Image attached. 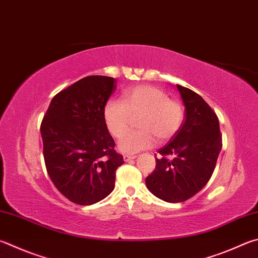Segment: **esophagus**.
<instances>
[{"mask_svg":"<svg viewBox=\"0 0 258 258\" xmlns=\"http://www.w3.org/2000/svg\"><path fill=\"white\" fill-rule=\"evenodd\" d=\"M137 158V156H131V154H124L123 156V159H124V161H130V160H133V159H135Z\"/></svg>","mask_w":258,"mask_h":258,"instance_id":"esophagus-1","label":"esophagus"}]
</instances>
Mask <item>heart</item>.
Segmentation results:
<instances>
[{
    "mask_svg": "<svg viewBox=\"0 0 258 258\" xmlns=\"http://www.w3.org/2000/svg\"><path fill=\"white\" fill-rule=\"evenodd\" d=\"M141 115V130L125 135L133 116ZM105 124L118 149L124 153H137L153 147L156 137L163 142L178 132L184 119V109L178 101L170 100L165 91L151 86H139L126 91L124 100L109 99L102 110Z\"/></svg>",
    "mask_w": 258,
    "mask_h": 258,
    "instance_id": "heart-1",
    "label": "heart"
}]
</instances>
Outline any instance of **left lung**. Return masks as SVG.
Segmentation results:
<instances>
[{"instance_id":"left-lung-1","label":"left lung","mask_w":258,"mask_h":258,"mask_svg":"<svg viewBox=\"0 0 258 258\" xmlns=\"http://www.w3.org/2000/svg\"><path fill=\"white\" fill-rule=\"evenodd\" d=\"M185 106V121L170 142L159 149L156 169L145 185L158 199L179 203L190 199L208 184L222 148L217 115L202 97L178 86ZM171 155V161L167 159Z\"/></svg>"}]
</instances>
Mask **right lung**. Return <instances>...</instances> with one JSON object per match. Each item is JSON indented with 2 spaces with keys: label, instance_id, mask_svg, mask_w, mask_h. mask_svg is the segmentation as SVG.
I'll return each mask as SVG.
<instances>
[{
  "label": "right lung",
  "instance_id": "obj_1",
  "mask_svg": "<svg viewBox=\"0 0 258 258\" xmlns=\"http://www.w3.org/2000/svg\"><path fill=\"white\" fill-rule=\"evenodd\" d=\"M115 90L114 78H83L51 99L41 121L48 175L77 204L91 205L107 198L115 187L116 169L124 163L102 116Z\"/></svg>",
  "mask_w": 258,
  "mask_h": 258
}]
</instances>
